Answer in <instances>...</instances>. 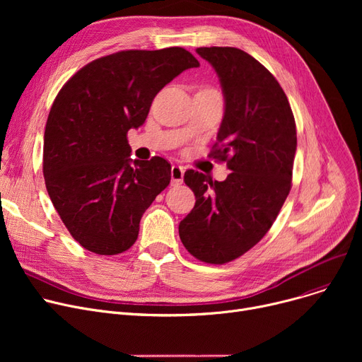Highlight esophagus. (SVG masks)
I'll return each mask as SVG.
<instances>
[{
    "instance_id": "obj_1",
    "label": "esophagus",
    "mask_w": 362,
    "mask_h": 362,
    "mask_svg": "<svg viewBox=\"0 0 362 362\" xmlns=\"http://www.w3.org/2000/svg\"><path fill=\"white\" fill-rule=\"evenodd\" d=\"M183 173H185V170H183L182 165H173V167H171V185H173V186L182 185Z\"/></svg>"
}]
</instances>
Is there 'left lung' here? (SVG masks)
Returning a JSON list of instances; mask_svg holds the SVG:
<instances>
[{"label": "left lung", "mask_w": 362, "mask_h": 362, "mask_svg": "<svg viewBox=\"0 0 362 362\" xmlns=\"http://www.w3.org/2000/svg\"><path fill=\"white\" fill-rule=\"evenodd\" d=\"M197 52L218 74L224 116L210 156L232 173L217 182L195 170L185 183L195 206L179 224L185 248L206 264L248 252L270 230L292 187L296 124L286 93L248 52L202 47Z\"/></svg>", "instance_id": "left-lung-1"}]
</instances>
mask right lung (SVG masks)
Segmentation results:
<instances>
[{
  "instance_id": "obj_1",
  "label": "right lung",
  "mask_w": 362,
  "mask_h": 362,
  "mask_svg": "<svg viewBox=\"0 0 362 362\" xmlns=\"http://www.w3.org/2000/svg\"><path fill=\"white\" fill-rule=\"evenodd\" d=\"M180 47L127 49L97 59L57 95L44 135V177L54 208L85 250L116 255L136 242L146 208L168 186L161 157L132 160L127 132L146 120L156 95L198 67Z\"/></svg>"
}]
</instances>
